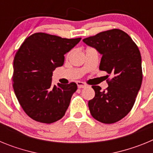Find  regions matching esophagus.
Returning a JSON list of instances; mask_svg holds the SVG:
<instances>
[{
  "label": "esophagus",
  "mask_w": 153,
  "mask_h": 153,
  "mask_svg": "<svg viewBox=\"0 0 153 153\" xmlns=\"http://www.w3.org/2000/svg\"><path fill=\"white\" fill-rule=\"evenodd\" d=\"M76 84H77V86H78V88L81 89V88H84V87H86V84L85 83H83V82H77L76 83Z\"/></svg>",
  "instance_id": "1"
}]
</instances>
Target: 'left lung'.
I'll return each mask as SVG.
<instances>
[{"label":"left lung","mask_w":153,"mask_h":153,"mask_svg":"<svg viewBox=\"0 0 153 153\" xmlns=\"http://www.w3.org/2000/svg\"><path fill=\"white\" fill-rule=\"evenodd\" d=\"M83 41L102 55L100 70L112 76L106 90L92 86L95 97L88 102L90 113L102 123L118 122L130 112L141 87L143 71L139 48L129 35L119 29L103 31Z\"/></svg>","instance_id":"obj_1"}]
</instances>
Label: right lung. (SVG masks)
Returning <instances> with one entry per match:
<instances>
[{"label":"right lung","instance_id":"add662e5","mask_svg":"<svg viewBox=\"0 0 153 153\" xmlns=\"http://www.w3.org/2000/svg\"><path fill=\"white\" fill-rule=\"evenodd\" d=\"M81 38L36 33L25 39L13 60V87L24 111L35 121L60 120L77 90L75 83L52 85L53 71L63 66L64 54Z\"/></svg>","mask_w":153,"mask_h":153}]
</instances>
